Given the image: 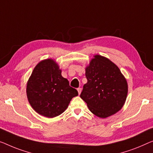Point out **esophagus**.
<instances>
[{
	"mask_svg": "<svg viewBox=\"0 0 153 153\" xmlns=\"http://www.w3.org/2000/svg\"><path fill=\"white\" fill-rule=\"evenodd\" d=\"M77 92H78V94L79 95L81 93V92H82V88H78L77 89Z\"/></svg>",
	"mask_w": 153,
	"mask_h": 153,
	"instance_id": "34e87169",
	"label": "esophagus"
}]
</instances>
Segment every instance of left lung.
Masks as SVG:
<instances>
[{"instance_id": "1", "label": "left lung", "mask_w": 153, "mask_h": 153, "mask_svg": "<svg viewBox=\"0 0 153 153\" xmlns=\"http://www.w3.org/2000/svg\"><path fill=\"white\" fill-rule=\"evenodd\" d=\"M86 67L87 82L80 97L90 111L100 118L118 112L126 102L128 83L115 64L105 57L95 55Z\"/></svg>"}]
</instances>
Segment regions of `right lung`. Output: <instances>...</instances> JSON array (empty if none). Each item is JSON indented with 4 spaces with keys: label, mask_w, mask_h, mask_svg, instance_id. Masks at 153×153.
<instances>
[{
    "label": "right lung",
    "mask_w": 153,
    "mask_h": 153,
    "mask_svg": "<svg viewBox=\"0 0 153 153\" xmlns=\"http://www.w3.org/2000/svg\"><path fill=\"white\" fill-rule=\"evenodd\" d=\"M61 73L56 61L45 59L36 66L27 81L26 92L29 104L36 113L48 118L62 114L73 97L78 95Z\"/></svg>",
    "instance_id": "obj_1"
}]
</instances>
